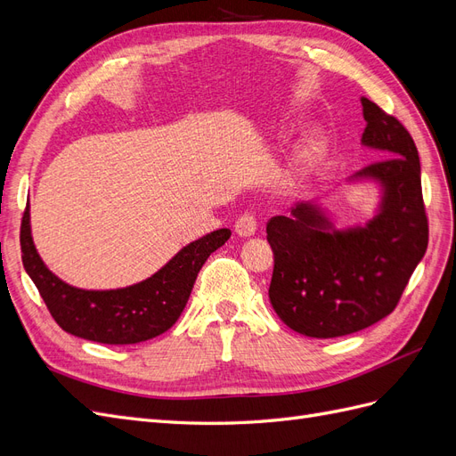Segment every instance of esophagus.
<instances>
[{
  "label": "esophagus",
  "instance_id": "obj_1",
  "mask_svg": "<svg viewBox=\"0 0 456 456\" xmlns=\"http://www.w3.org/2000/svg\"><path fill=\"white\" fill-rule=\"evenodd\" d=\"M233 230H236V233H238L240 238H251V236H255V232H256V218H255V215L253 213L241 215L236 220V224H233Z\"/></svg>",
  "mask_w": 456,
  "mask_h": 456
}]
</instances>
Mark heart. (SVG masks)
Listing matches in <instances>:
<instances>
[{"instance_id":"obj_1","label":"heart","mask_w":456,"mask_h":456,"mask_svg":"<svg viewBox=\"0 0 456 456\" xmlns=\"http://www.w3.org/2000/svg\"><path fill=\"white\" fill-rule=\"evenodd\" d=\"M325 136L322 131H310L305 139L297 144L295 165L298 173H310L325 154Z\"/></svg>"}]
</instances>
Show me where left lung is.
Here are the masks:
<instances>
[{"label": "left lung", "instance_id": "left-lung-1", "mask_svg": "<svg viewBox=\"0 0 456 456\" xmlns=\"http://www.w3.org/2000/svg\"><path fill=\"white\" fill-rule=\"evenodd\" d=\"M362 106V146L384 159L344 184L377 188L370 218L338 228L325 201L312 200L266 226L273 251L272 306L287 327L312 338L350 335L388 315L428 247L419 150L395 118L365 96Z\"/></svg>", "mask_w": 456, "mask_h": 456}]
</instances>
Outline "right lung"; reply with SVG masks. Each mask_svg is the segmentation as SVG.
I'll use <instances>...</instances> for the list:
<instances>
[{"label":"right lung","instance_id":"1","mask_svg":"<svg viewBox=\"0 0 456 456\" xmlns=\"http://www.w3.org/2000/svg\"><path fill=\"white\" fill-rule=\"evenodd\" d=\"M232 232H216L183 247L150 278L118 289H81L61 280L39 256L32 238L30 205L20 228L22 265L66 333L101 344H136L171 329L181 317L205 260Z\"/></svg>","mask_w":456,"mask_h":456}]
</instances>
